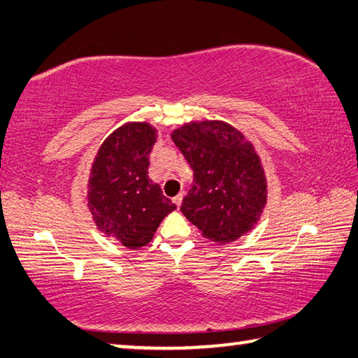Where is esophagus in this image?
Wrapping results in <instances>:
<instances>
[{
    "label": "esophagus",
    "instance_id": "34e87169",
    "mask_svg": "<svg viewBox=\"0 0 358 358\" xmlns=\"http://www.w3.org/2000/svg\"><path fill=\"white\" fill-rule=\"evenodd\" d=\"M181 201H183V194H178V196L173 197V203L177 205V207H180L181 205Z\"/></svg>",
    "mask_w": 358,
    "mask_h": 358
}]
</instances>
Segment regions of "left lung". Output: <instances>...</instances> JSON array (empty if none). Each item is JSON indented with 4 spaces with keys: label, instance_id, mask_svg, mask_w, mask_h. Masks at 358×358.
<instances>
[{
    "label": "left lung",
    "instance_id": "8db88e82",
    "mask_svg": "<svg viewBox=\"0 0 358 358\" xmlns=\"http://www.w3.org/2000/svg\"><path fill=\"white\" fill-rule=\"evenodd\" d=\"M172 141L194 171L181 213L205 238L226 245L259 222L266 205V177L254 145L227 121H191Z\"/></svg>",
    "mask_w": 358,
    "mask_h": 358
}]
</instances>
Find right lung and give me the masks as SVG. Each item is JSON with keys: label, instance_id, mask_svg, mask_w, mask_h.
<instances>
[{"label": "right lung", "instance_id": "add662e5", "mask_svg": "<svg viewBox=\"0 0 358 358\" xmlns=\"http://www.w3.org/2000/svg\"><path fill=\"white\" fill-rule=\"evenodd\" d=\"M157 129L147 121H129L101 143L90 169L87 202L102 234L128 250L153 240L161 221L177 208L148 177Z\"/></svg>", "mask_w": 358, "mask_h": 358}]
</instances>
